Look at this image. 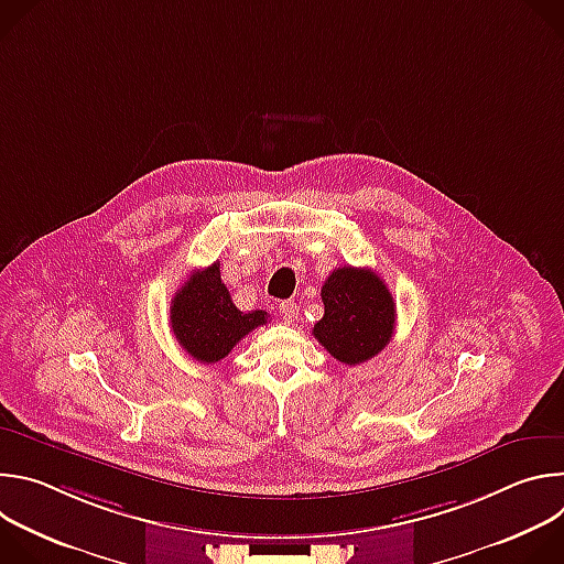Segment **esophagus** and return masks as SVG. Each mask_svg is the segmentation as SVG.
Returning a JSON list of instances; mask_svg holds the SVG:
<instances>
[{
  "instance_id": "1",
  "label": "esophagus",
  "mask_w": 564,
  "mask_h": 564,
  "mask_svg": "<svg viewBox=\"0 0 564 564\" xmlns=\"http://www.w3.org/2000/svg\"><path fill=\"white\" fill-rule=\"evenodd\" d=\"M279 310H281V314H283V318L288 321V324H292L294 316H296V303L294 301H281Z\"/></svg>"
}]
</instances>
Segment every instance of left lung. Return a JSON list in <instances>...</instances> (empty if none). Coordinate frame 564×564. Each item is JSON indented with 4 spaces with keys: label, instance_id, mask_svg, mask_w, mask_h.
Returning <instances> with one entry per match:
<instances>
[{
    "label": "left lung",
    "instance_id": "obj_1",
    "mask_svg": "<svg viewBox=\"0 0 564 564\" xmlns=\"http://www.w3.org/2000/svg\"><path fill=\"white\" fill-rule=\"evenodd\" d=\"M321 299L326 312L312 335L337 361L357 366L390 344L394 301L372 270L337 268L321 288Z\"/></svg>",
    "mask_w": 564,
    "mask_h": 564
}]
</instances>
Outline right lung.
Segmentation results:
<instances>
[{"instance_id":"add662e5","label":"right lung","mask_w":564,"mask_h":564,"mask_svg":"<svg viewBox=\"0 0 564 564\" xmlns=\"http://www.w3.org/2000/svg\"><path fill=\"white\" fill-rule=\"evenodd\" d=\"M170 316L176 341L200 364L220 361L240 339L265 326L270 318L265 310L240 312L234 305L220 281L218 261L189 274L172 299Z\"/></svg>"}]
</instances>
